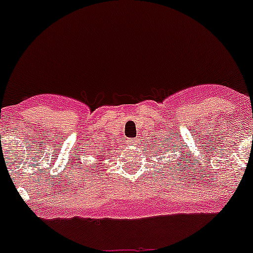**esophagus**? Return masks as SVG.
<instances>
[{
	"label": "esophagus",
	"mask_w": 253,
	"mask_h": 253,
	"mask_svg": "<svg viewBox=\"0 0 253 253\" xmlns=\"http://www.w3.org/2000/svg\"><path fill=\"white\" fill-rule=\"evenodd\" d=\"M130 143H131V144H135V143H136V139H134V140H133V139H131Z\"/></svg>",
	"instance_id": "obj_1"
}]
</instances>
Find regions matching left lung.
I'll list each match as a JSON object with an SVG mask.
<instances>
[{
  "label": "left lung",
  "instance_id": "obj_1",
  "mask_svg": "<svg viewBox=\"0 0 253 253\" xmlns=\"http://www.w3.org/2000/svg\"><path fill=\"white\" fill-rule=\"evenodd\" d=\"M178 147H179V145H178ZM166 148H169V149H170V148H172V149H175V145H174V143H173V144H170V143H168V144H167V147H166V144H164V143H162L161 145H158L159 152H162V150L166 149Z\"/></svg>",
  "mask_w": 253,
  "mask_h": 253
}]
</instances>
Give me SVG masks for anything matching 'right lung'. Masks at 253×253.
Here are the masks:
<instances>
[{
  "label": "right lung",
  "mask_w": 253,
  "mask_h": 253,
  "mask_svg": "<svg viewBox=\"0 0 253 253\" xmlns=\"http://www.w3.org/2000/svg\"><path fill=\"white\" fill-rule=\"evenodd\" d=\"M99 159H101V157H99ZM79 167H80V166H79Z\"/></svg>",
  "instance_id": "1"
}]
</instances>
